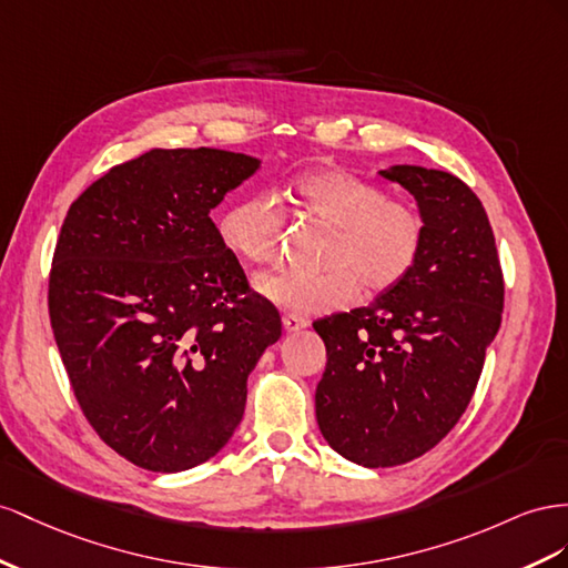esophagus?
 <instances>
[{"mask_svg":"<svg viewBox=\"0 0 568 568\" xmlns=\"http://www.w3.org/2000/svg\"><path fill=\"white\" fill-rule=\"evenodd\" d=\"M306 326H310V321H306L304 316H297V314H285L283 316L285 333H297V331H304Z\"/></svg>","mask_w":568,"mask_h":568,"instance_id":"34e87169","label":"esophagus"}]
</instances>
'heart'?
Returning a JSON list of instances; mask_svg holds the SVG:
<instances>
[{"mask_svg":"<svg viewBox=\"0 0 568 568\" xmlns=\"http://www.w3.org/2000/svg\"><path fill=\"white\" fill-rule=\"evenodd\" d=\"M290 194L306 216L331 225L333 237L321 273L273 271L256 275L254 290L293 314H321L349 306L359 293H385L412 273L424 247V219L409 204L393 202L383 187L339 169L297 175ZM283 212L266 194H250L219 221L223 245L250 264L278 254Z\"/></svg>","mask_w":568,"mask_h":568,"instance_id":"obj_1","label":"heart"}]
</instances>
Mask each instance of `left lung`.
Instances as JSON below:
<instances>
[{"label":"left lung","instance_id":"obj_1","mask_svg":"<svg viewBox=\"0 0 568 568\" xmlns=\"http://www.w3.org/2000/svg\"><path fill=\"white\" fill-rule=\"evenodd\" d=\"M416 200L424 247L412 273L359 310L314 321L328 364L316 420L345 459L397 466L457 426L505 306L488 214L457 175L397 164L378 171Z\"/></svg>","mask_w":568,"mask_h":568}]
</instances>
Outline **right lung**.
Returning a JSON list of instances; mask_svg holds the SVG:
<instances>
[{
    "instance_id": "1",
    "label": "right lung",
    "mask_w": 568,
    "mask_h": 568,
    "mask_svg": "<svg viewBox=\"0 0 568 568\" xmlns=\"http://www.w3.org/2000/svg\"><path fill=\"white\" fill-rule=\"evenodd\" d=\"M262 166L212 148L150 150L71 204L50 275L61 362L90 426L121 457L178 474L240 426L247 376L281 337L212 209Z\"/></svg>"
}]
</instances>
